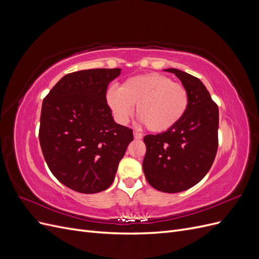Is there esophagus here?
<instances>
[{"mask_svg": "<svg viewBox=\"0 0 259 259\" xmlns=\"http://www.w3.org/2000/svg\"><path fill=\"white\" fill-rule=\"evenodd\" d=\"M134 138L135 139H142L143 138V134L140 132H138V131H135L134 132Z\"/></svg>", "mask_w": 259, "mask_h": 259, "instance_id": "1", "label": "esophagus"}]
</instances>
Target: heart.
<instances>
[{
  "mask_svg": "<svg viewBox=\"0 0 259 259\" xmlns=\"http://www.w3.org/2000/svg\"><path fill=\"white\" fill-rule=\"evenodd\" d=\"M106 100L115 119L126 122L136 106V113L146 126L156 133L174 127L183 119L189 94L184 85L161 73L132 76L119 90L107 91Z\"/></svg>",
  "mask_w": 259,
  "mask_h": 259,
  "instance_id": "b5f03b06",
  "label": "heart"
}]
</instances>
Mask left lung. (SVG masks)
Listing matches in <instances>:
<instances>
[{
	"label": "left lung",
	"mask_w": 259,
	"mask_h": 259,
	"mask_svg": "<svg viewBox=\"0 0 259 259\" xmlns=\"http://www.w3.org/2000/svg\"><path fill=\"white\" fill-rule=\"evenodd\" d=\"M182 81L188 94V109L174 127L147 135L143 162L145 176L156 190L185 191L197 185L209 170L218 147L219 112L208 91L198 77L168 68Z\"/></svg>",
	"instance_id": "obj_1"
}]
</instances>
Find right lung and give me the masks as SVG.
Wrapping results in <instances>:
<instances>
[{
  "mask_svg": "<svg viewBox=\"0 0 259 259\" xmlns=\"http://www.w3.org/2000/svg\"><path fill=\"white\" fill-rule=\"evenodd\" d=\"M121 69H89L66 74L42 104L40 145L59 182L81 193L108 189L133 140L114 122L106 100L108 84Z\"/></svg>",
  "mask_w": 259,
  "mask_h": 259,
  "instance_id": "right-lung-1",
  "label": "right lung"
}]
</instances>
